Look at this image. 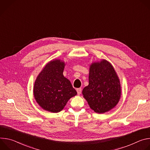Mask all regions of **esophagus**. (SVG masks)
Wrapping results in <instances>:
<instances>
[{"instance_id": "34e87169", "label": "esophagus", "mask_w": 150, "mask_h": 150, "mask_svg": "<svg viewBox=\"0 0 150 150\" xmlns=\"http://www.w3.org/2000/svg\"><path fill=\"white\" fill-rule=\"evenodd\" d=\"M76 91H77V93L78 95H80L81 93V91H82V89L81 88H77L76 89Z\"/></svg>"}]
</instances>
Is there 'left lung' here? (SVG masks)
Returning a JSON list of instances; mask_svg holds the SVG:
<instances>
[{
	"label": "left lung",
	"instance_id": "1",
	"mask_svg": "<svg viewBox=\"0 0 150 150\" xmlns=\"http://www.w3.org/2000/svg\"><path fill=\"white\" fill-rule=\"evenodd\" d=\"M88 79V85L82 93L90 108L100 114L113 109L121 97V85L112 64L105 59L93 62Z\"/></svg>",
	"mask_w": 150,
	"mask_h": 150
}]
</instances>
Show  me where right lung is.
<instances>
[{
  "mask_svg": "<svg viewBox=\"0 0 150 150\" xmlns=\"http://www.w3.org/2000/svg\"><path fill=\"white\" fill-rule=\"evenodd\" d=\"M65 63L60 59L48 62L34 82V98L41 108L52 113L62 110L72 97L77 94L71 81L63 76Z\"/></svg>",
  "mask_w": 150,
  "mask_h": 150,
  "instance_id": "1",
  "label": "right lung"
}]
</instances>
